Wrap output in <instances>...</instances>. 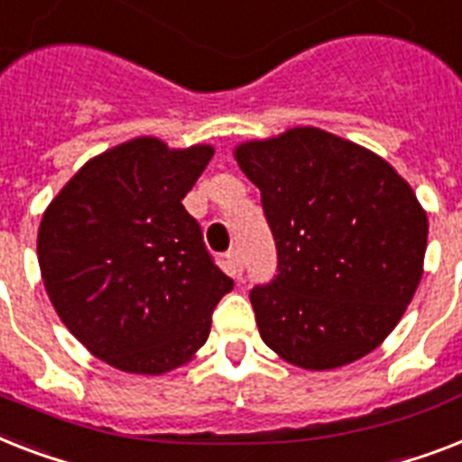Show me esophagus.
Returning a JSON list of instances; mask_svg holds the SVG:
<instances>
[{
    "label": "esophagus",
    "mask_w": 462,
    "mask_h": 462,
    "mask_svg": "<svg viewBox=\"0 0 462 462\" xmlns=\"http://www.w3.org/2000/svg\"><path fill=\"white\" fill-rule=\"evenodd\" d=\"M226 264H228V272H231L236 279L243 274V254L238 253V250H231V253L226 254Z\"/></svg>",
    "instance_id": "obj_1"
}]
</instances>
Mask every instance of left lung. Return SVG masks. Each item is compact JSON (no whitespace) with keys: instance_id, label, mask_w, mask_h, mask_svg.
Wrapping results in <instances>:
<instances>
[{"instance_id":"left-lung-1","label":"left lung","mask_w":462,"mask_h":462,"mask_svg":"<svg viewBox=\"0 0 462 462\" xmlns=\"http://www.w3.org/2000/svg\"><path fill=\"white\" fill-rule=\"evenodd\" d=\"M260 188L279 274L250 291L262 341L302 370H336L396 329L422 279L430 221L367 147L295 126L234 150Z\"/></svg>"}]
</instances>
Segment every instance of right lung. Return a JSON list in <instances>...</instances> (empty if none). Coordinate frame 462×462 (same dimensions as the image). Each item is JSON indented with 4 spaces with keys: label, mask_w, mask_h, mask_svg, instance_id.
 <instances>
[{
    "label": "right lung",
    "mask_w": 462,
    "mask_h": 462,
    "mask_svg": "<svg viewBox=\"0 0 462 462\" xmlns=\"http://www.w3.org/2000/svg\"><path fill=\"white\" fill-rule=\"evenodd\" d=\"M212 154L133 138L85 162L44 209V291L66 329L116 370L164 374L188 363L234 289L180 202Z\"/></svg>",
    "instance_id": "obj_1"
}]
</instances>
